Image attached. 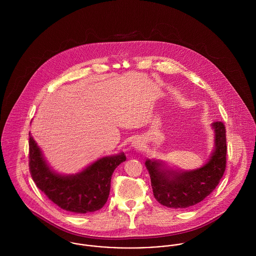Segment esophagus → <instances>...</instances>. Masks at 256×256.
I'll use <instances>...</instances> for the list:
<instances>
[{"label": "esophagus", "instance_id": "34e87169", "mask_svg": "<svg viewBox=\"0 0 256 256\" xmlns=\"http://www.w3.org/2000/svg\"><path fill=\"white\" fill-rule=\"evenodd\" d=\"M132 144H133V146H135V148H140V146H142V143H141L140 140H134Z\"/></svg>", "mask_w": 256, "mask_h": 256}]
</instances>
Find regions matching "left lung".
I'll return each mask as SVG.
<instances>
[{
	"label": "left lung",
	"instance_id": "left-lung-1",
	"mask_svg": "<svg viewBox=\"0 0 256 256\" xmlns=\"http://www.w3.org/2000/svg\"><path fill=\"white\" fill-rule=\"evenodd\" d=\"M215 131V150L201 168L189 172H176L162 168L158 162H146L156 199L170 208H187L210 195L219 184L226 166V126L220 121L212 124Z\"/></svg>",
	"mask_w": 256,
	"mask_h": 256
}]
</instances>
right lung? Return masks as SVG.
Segmentation results:
<instances>
[{
    "label": "right lung",
    "mask_w": 256,
    "mask_h": 256,
    "mask_svg": "<svg viewBox=\"0 0 256 256\" xmlns=\"http://www.w3.org/2000/svg\"><path fill=\"white\" fill-rule=\"evenodd\" d=\"M28 145L30 172L37 187L58 207L78 214L94 212L104 206L110 195L112 174L126 160L122 152L106 156L80 174L63 176L47 166L30 133Z\"/></svg>",
    "instance_id": "add662e5"
}]
</instances>
